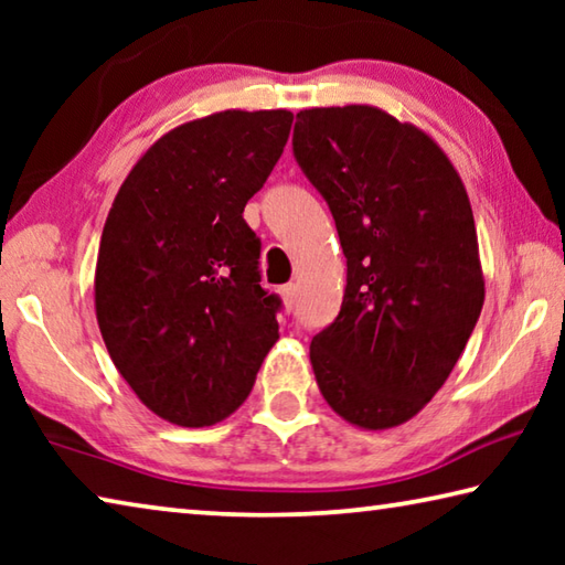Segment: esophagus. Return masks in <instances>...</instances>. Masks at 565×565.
<instances>
[{
	"instance_id": "1",
	"label": "esophagus",
	"mask_w": 565,
	"mask_h": 565,
	"mask_svg": "<svg viewBox=\"0 0 565 565\" xmlns=\"http://www.w3.org/2000/svg\"><path fill=\"white\" fill-rule=\"evenodd\" d=\"M279 294H281V299H284L286 311H291L294 309V301H296V286L294 284H286V286H281Z\"/></svg>"
}]
</instances>
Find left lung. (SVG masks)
<instances>
[{"mask_svg": "<svg viewBox=\"0 0 565 565\" xmlns=\"http://www.w3.org/2000/svg\"><path fill=\"white\" fill-rule=\"evenodd\" d=\"M294 157L321 191L347 256V291L309 356L349 424L384 431L434 398L483 309L471 202L424 129L371 104L296 114Z\"/></svg>", "mask_w": 565, "mask_h": 565, "instance_id": "8db88e82", "label": "left lung"}]
</instances>
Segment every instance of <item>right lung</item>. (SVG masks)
<instances>
[{
    "mask_svg": "<svg viewBox=\"0 0 565 565\" xmlns=\"http://www.w3.org/2000/svg\"><path fill=\"white\" fill-rule=\"evenodd\" d=\"M286 109H226L151 145L114 196L94 309L141 404L169 424L214 426L252 394L279 341V299L262 289V242L244 206L289 139Z\"/></svg>",
    "mask_w": 565,
    "mask_h": 565,
    "instance_id": "obj_1",
    "label": "right lung"
}]
</instances>
